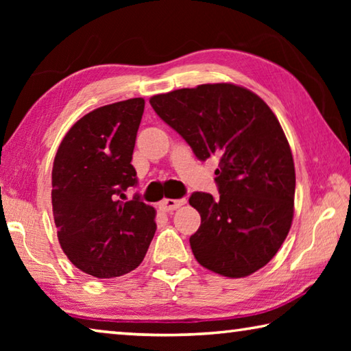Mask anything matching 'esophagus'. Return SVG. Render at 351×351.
<instances>
[{
  "label": "esophagus",
  "instance_id": "34e87169",
  "mask_svg": "<svg viewBox=\"0 0 351 351\" xmlns=\"http://www.w3.org/2000/svg\"><path fill=\"white\" fill-rule=\"evenodd\" d=\"M182 204H186V199H162L161 203H159V209L164 210V212H170V210H175L178 207H181Z\"/></svg>",
  "mask_w": 351,
  "mask_h": 351
}]
</instances>
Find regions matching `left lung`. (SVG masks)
Here are the masks:
<instances>
[{
  "label": "left lung",
  "instance_id": "1",
  "mask_svg": "<svg viewBox=\"0 0 351 351\" xmlns=\"http://www.w3.org/2000/svg\"><path fill=\"white\" fill-rule=\"evenodd\" d=\"M195 156L219 158V197L195 192L201 215L190 247L201 266L240 278L263 268L283 245L294 217L295 170L280 122L257 94L234 83H204L150 99Z\"/></svg>",
  "mask_w": 351,
  "mask_h": 351
}]
</instances>
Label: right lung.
Returning <instances> with one entry per match:
<instances>
[{
    "mask_svg": "<svg viewBox=\"0 0 351 351\" xmlns=\"http://www.w3.org/2000/svg\"><path fill=\"white\" fill-rule=\"evenodd\" d=\"M145 100L100 106L64 134L52 167L57 237L75 268L111 278L138 268L156 230V210L125 190L138 178L132 165Z\"/></svg>",
    "mask_w": 351,
    "mask_h": 351,
    "instance_id": "1",
    "label": "right lung"
}]
</instances>
